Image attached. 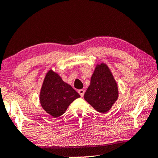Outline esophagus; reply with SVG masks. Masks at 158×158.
I'll list each match as a JSON object with an SVG mask.
<instances>
[{
    "label": "esophagus",
    "mask_w": 158,
    "mask_h": 158,
    "mask_svg": "<svg viewBox=\"0 0 158 158\" xmlns=\"http://www.w3.org/2000/svg\"><path fill=\"white\" fill-rule=\"evenodd\" d=\"M84 92H85V90L83 89H79V90H78V93H79V94L80 95L81 97H83V96H84Z\"/></svg>",
    "instance_id": "esophagus-1"
}]
</instances>
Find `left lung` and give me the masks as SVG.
Segmentation results:
<instances>
[{"instance_id":"8db88e82","label":"left lung","mask_w":158,"mask_h":158,"mask_svg":"<svg viewBox=\"0 0 158 158\" xmlns=\"http://www.w3.org/2000/svg\"><path fill=\"white\" fill-rule=\"evenodd\" d=\"M84 97L97 111L102 113L108 111L115 102L118 98L117 85L106 64L97 66Z\"/></svg>"}]
</instances>
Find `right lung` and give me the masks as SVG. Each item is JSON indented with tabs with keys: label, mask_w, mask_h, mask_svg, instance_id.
<instances>
[{
	"label": "right lung",
	"mask_w": 158,
	"mask_h": 158,
	"mask_svg": "<svg viewBox=\"0 0 158 158\" xmlns=\"http://www.w3.org/2000/svg\"><path fill=\"white\" fill-rule=\"evenodd\" d=\"M80 97L70 85L64 82L53 71L47 74L40 94V102L45 111L54 117L62 115L69 105Z\"/></svg>",
	"instance_id": "1"
}]
</instances>
